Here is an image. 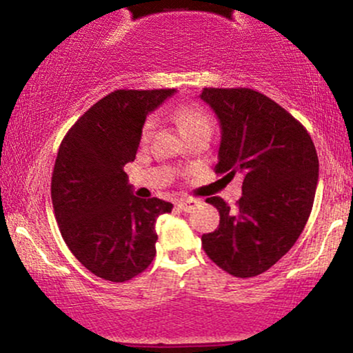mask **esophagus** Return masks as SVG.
<instances>
[{"instance_id": "obj_1", "label": "esophagus", "mask_w": 353, "mask_h": 353, "mask_svg": "<svg viewBox=\"0 0 353 353\" xmlns=\"http://www.w3.org/2000/svg\"><path fill=\"white\" fill-rule=\"evenodd\" d=\"M196 202L197 201H194V199H181V201H177V208H179L181 210H184V212H189V210L196 205Z\"/></svg>"}]
</instances>
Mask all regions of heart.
Masks as SVG:
<instances>
[{"instance_id":"b5f03b06","label":"heart","mask_w":353,"mask_h":353,"mask_svg":"<svg viewBox=\"0 0 353 353\" xmlns=\"http://www.w3.org/2000/svg\"><path fill=\"white\" fill-rule=\"evenodd\" d=\"M174 121L179 125L181 132L185 139L190 136L199 134L202 131H212V119L204 108L196 103H184L174 111ZM152 119H148L143 125V141H148L152 132Z\"/></svg>"}]
</instances>
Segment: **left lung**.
Instances as JSON below:
<instances>
[{
    "instance_id": "8db88e82",
    "label": "left lung",
    "mask_w": 353,
    "mask_h": 353,
    "mask_svg": "<svg viewBox=\"0 0 353 353\" xmlns=\"http://www.w3.org/2000/svg\"><path fill=\"white\" fill-rule=\"evenodd\" d=\"M201 99L222 128L214 171L244 177L236 209L222 197L205 199L221 221L202 236V249L234 277H255L289 252L305 228L317 189V151L307 129L262 92L204 88Z\"/></svg>"
}]
</instances>
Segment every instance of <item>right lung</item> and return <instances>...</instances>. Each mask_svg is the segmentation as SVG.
Returning <instances> with one entry per match:
<instances>
[{
	"label": "right lung",
	"instance_id": "add662e5",
	"mask_svg": "<svg viewBox=\"0 0 353 353\" xmlns=\"http://www.w3.org/2000/svg\"><path fill=\"white\" fill-rule=\"evenodd\" d=\"M174 89H116L84 112L61 141L51 199L61 236L89 272L125 282L156 255V221L172 204L141 199L124 165L136 159L148 112Z\"/></svg>",
	"mask_w": 353,
	"mask_h": 353
}]
</instances>
